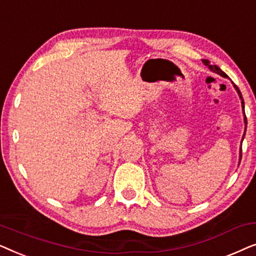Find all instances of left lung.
<instances>
[{
    "label": "left lung",
    "mask_w": 256,
    "mask_h": 256,
    "mask_svg": "<svg viewBox=\"0 0 256 256\" xmlns=\"http://www.w3.org/2000/svg\"><path fill=\"white\" fill-rule=\"evenodd\" d=\"M202 64H204L205 66H208V68H210V71L214 72V73H216V74H219V76H224V78H227V74H226L225 72L222 71V70H220L216 65H213L211 62L208 60V59H202ZM232 84H233L234 88H236V93L239 94V98H240V100H241V107H242V113H244V132L242 138H241V146H242V141H244V135H246V129H247V118H246V114H244V98H242V96H241L240 90L238 88V86H236V84H234L233 82H232ZM241 154H242V150H241V146H240V152H239V164H240V160H241V156H242V155H241Z\"/></svg>",
    "instance_id": "obj_1"
}]
</instances>
